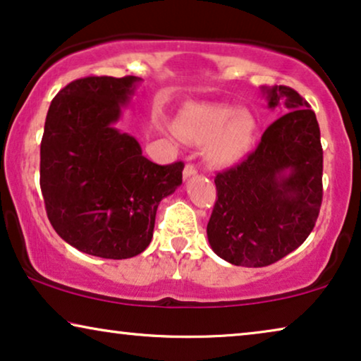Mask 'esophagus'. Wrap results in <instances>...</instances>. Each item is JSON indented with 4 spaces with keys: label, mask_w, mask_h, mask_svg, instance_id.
Masks as SVG:
<instances>
[{
    "label": "esophagus",
    "mask_w": 361,
    "mask_h": 361,
    "mask_svg": "<svg viewBox=\"0 0 361 361\" xmlns=\"http://www.w3.org/2000/svg\"><path fill=\"white\" fill-rule=\"evenodd\" d=\"M197 174V169L194 164H185L184 167V172H182V176H184V180H189L192 177H195Z\"/></svg>",
    "instance_id": "1"
}]
</instances>
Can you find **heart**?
<instances>
[{"label": "heart", "instance_id": "obj_1", "mask_svg": "<svg viewBox=\"0 0 361 361\" xmlns=\"http://www.w3.org/2000/svg\"><path fill=\"white\" fill-rule=\"evenodd\" d=\"M174 133L190 145H204V156L212 166L230 167L253 147L256 120L251 113L230 106L187 103L177 113Z\"/></svg>", "mask_w": 361, "mask_h": 361}]
</instances>
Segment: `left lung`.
<instances>
[{
  "mask_svg": "<svg viewBox=\"0 0 361 361\" xmlns=\"http://www.w3.org/2000/svg\"><path fill=\"white\" fill-rule=\"evenodd\" d=\"M269 110H279L255 152L215 177L207 225L216 256L261 268L293 253L317 221L322 204V146L315 113L289 87H261Z\"/></svg>",
  "mask_w": 361,
  "mask_h": 361,
  "instance_id": "left-lung-1",
  "label": "left lung"
}]
</instances>
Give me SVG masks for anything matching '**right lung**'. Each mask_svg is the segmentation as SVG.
<instances>
[{
  "instance_id": "1",
  "label": "right lung",
  "mask_w": 361,
  "mask_h": 361,
  "mask_svg": "<svg viewBox=\"0 0 361 361\" xmlns=\"http://www.w3.org/2000/svg\"><path fill=\"white\" fill-rule=\"evenodd\" d=\"M142 78L85 77L49 106L41 141L47 216L82 253L126 259L151 243L157 205L182 184L184 164L157 166L116 128Z\"/></svg>"
}]
</instances>
